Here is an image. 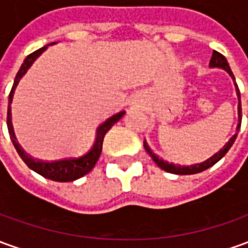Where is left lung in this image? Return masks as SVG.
<instances>
[{
  "label": "left lung",
  "mask_w": 248,
  "mask_h": 248,
  "mask_svg": "<svg viewBox=\"0 0 248 248\" xmlns=\"http://www.w3.org/2000/svg\"><path fill=\"white\" fill-rule=\"evenodd\" d=\"M209 66L211 67H218V69H224L228 74L231 75V78L235 81V77L232 74L231 67H230V64L227 62V59H225L224 55H221L220 52L217 51H213L212 58H211V62H209ZM235 86H236V94H238V114H239V123H238V127H236V132L232 135L231 139L227 141L224 144V147L217 151V153L212 155L209 159H206L205 162H202V163H196V165H190V166H178V165H173V163H169V162H165L163 159H159L155 154L150 150V147L147 146V143L144 141L143 144H144V148H146V151L148 153V155L153 158V160L158 165V166L162 169V170H165L167 173H173V174H181V175H187V174H197L201 173V171H204L206 169H209V167H212L215 163H217L218 160L221 159L223 156H224L225 154L228 153V150L231 148V146L233 144V141L236 139V136H238L239 129H240V124H242V104H240V92H239L238 85L235 83Z\"/></svg>",
  "instance_id": "8db88e82"
}]
</instances>
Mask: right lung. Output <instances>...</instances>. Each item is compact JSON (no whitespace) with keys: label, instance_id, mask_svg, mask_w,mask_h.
<instances>
[{"label":"right lung","instance_id":"add662e5","mask_svg":"<svg viewBox=\"0 0 248 248\" xmlns=\"http://www.w3.org/2000/svg\"><path fill=\"white\" fill-rule=\"evenodd\" d=\"M51 44H55V43H51ZM47 48L46 47H42L39 48L35 52H32L30 55L27 56L24 59V63L21 64V67L17 73L16 78H15V82H13V88L10 90L9 94V104H8V131H9L10 135V140L13 143V146L16 148V151L20 155V158L24 160V163L27 166L30 167L31 170H33L37 174L43 175L44 178L52 179V181H56V182H71V181H75V179L81 178L85 174H88L93 167H94L95 162L98 160L100 155H101L102 151V141H104V136L107 134L108 131L110 128L113 127L114 123L120 120L121 117L124 116V110L123 112H119V113L113 114L112 117H109L107 121H104L101 125L97 129V138H95V141L92 150L89 151L88 154L82 155L79 158H66V159L61 160H52V162H44V160L33 159L31 158L28 154H25L21 146L17 143L16 136H15V132H13V125H12V112H10V104H12V100H13V93H15V89H16L17 83L21 79L27 70L30 69L32 66V63L35 62L36 58L42 55V52L44 49Z\"/></svg>","mask_w":248,"mask_h":248}]
</instances>
